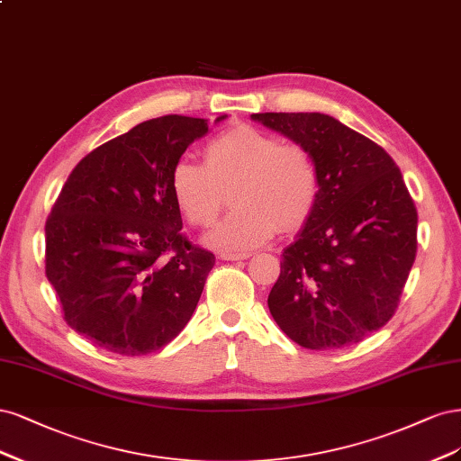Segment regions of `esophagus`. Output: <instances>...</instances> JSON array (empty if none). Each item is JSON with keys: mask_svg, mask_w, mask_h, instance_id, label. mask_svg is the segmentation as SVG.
Instances as JSON below:
<instances>
[{"mask_svg": "<svg viewBox=\"0 0 461 461\" xmlns=\"http://www.w3.org/2000/svg\"><path fill=\"white\" fill-rule=\"evenodd\" d=\"M220 258L233 262V260H245V258H249V255H247V252H221Z\"/></svg>", "mask_w": 461, "mask_h": 461, "instance_id": "34e87169", "label": "esophagus"}]
</instances>
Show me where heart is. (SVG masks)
<instances>
[{
	"label": "heart",
	"instance_id": "obj_1",
	"mask_svg": "<svg viewBox=\"0 0 461 461\" xmlns=\"http://www.w3.org/2000/svg\"><path fill=\"white\" fill-rule=\"evenodd\" d=\"M203 162L180 158L168 176L177 211L193 226H209L231 187L235 209L204 233L203 241L224 252L250 250L276 230L293 231L314 212L321 177L303 145L284 143L249 124L220 131L206 141Z\"/></svg>",
	"mask_w": 461,
	"mask_h": 461
}]
</instances>
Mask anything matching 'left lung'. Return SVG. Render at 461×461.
<instances>
[{"label":"left lung","instance_id":"1","mask_svg":"<svg viewBox=\"0 0 461 461\" xmlns=\"http://www.w3.org/2000/svg\"><path fill=\"white\" fill-rule=\"evenodd\" d=\"M314 157V212L281 255L268 294L279 330L310 350L360 343L398 306L418 250V211L391 155L321 113H257Z\"/></svg>","mask_w":461,"mask_h":461}]
</instances>
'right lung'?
Returning <instances> with one entry per match:
<instances>
[{
	"instance_id": "obj_1",
	"label": "right lung",
	"mask_w": 461,
	"mask_h": 461,
	"mask_svg": "<svg viewBox=\"0 0 461 461\" xmlns=\"http://www.w3.org/2000/svg\"><path fill=\"white\" fill-rule=\"evenodd\" d=\"M206 133L204 118L145 121L86 155L55 201L46 276L67 323L95 347L155 352L195 312L214 255L184 237L168 176Z\"/></svg>"
}]
</instances>
